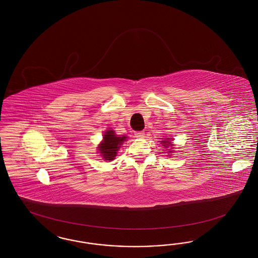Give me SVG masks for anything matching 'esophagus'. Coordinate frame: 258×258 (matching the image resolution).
Returning <instances> with one entry per match:
<instances>
[{
	"instance_id": "esophagus-1",
	"label": "esophagus",
	"mask_w": 258,
	"mask_h": 258,
	"mask_svg": "<svg viewBox=\"0 0 258 258\" xmlns=\"http://www.w3.org/2000/svg\"><path fill=\"white\" fill-rule=\"evenodd\" d=\"M135 137H137V138H143L144 137V132H135Z\"/></svg>"
}]
</instances>
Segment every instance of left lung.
<instances>
[{
	"label": "left lung",
	"mask_w": 258,
	"mask_h": 258,
	"mask_svg": "<svg viewBox=\"0 0 258 258\" xmlns=\"http://www.w3.org/2000/svg\"><path fill=\"white\" fill-rule=\"evenodd\" d=\"M167 140H169V139H166V141H162V143H164L163 145H164V148H169V146H171V143ZM169 152H171V151H169Z\"/></svg>",
	"instance_id": "1"
}]
</instances>
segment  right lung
Masks as SVG:
<instances>
[{"instance_id": "1", "label": "right lung", "mask_w": 258, "mask_h": 258, "mask_svg": "<svg viewBox=\"0 0 258 258\" xmlns=\"http://www.w3.org/2000/svg\"><path fill=\"white\" fill-rule=\"evenodd\" d=\"M125 140V137H118L113 131H108L105 133L103 142L98 148L99 152L106 161H111L116 156L118 149Z\"/></svg>"}]
</instances>
